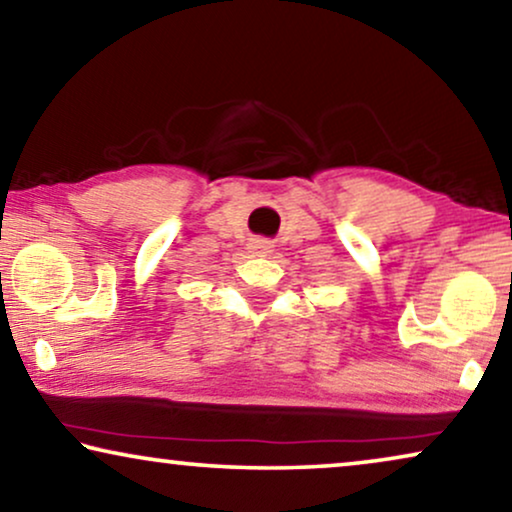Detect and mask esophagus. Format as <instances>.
<instances>
[{"label": "esophagus", "mask_w": 512, "mask_h": 512, "mask_svg": "<svg viewBox=\"0 0 512 512\" xmlns=\"http://www.w3.org/2000/svg\"><path fill=\"white\" fill-rule=\"evenodd\" d=\"M249 249L254 251L256 256H268L270 251H272V244L268 240H254V242L249 244Z\"/></svg>", "instance_id": "obj_1"}]
</instances>
